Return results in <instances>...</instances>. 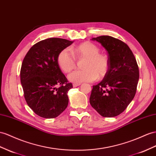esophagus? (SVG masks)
Returning <instances> with one entry per match:
<instances>
[{
    "label": "esophagus",
    "mask_w": 156,
    "mask_h": 156,
    "mask_svg": "<svg viewBox=\"0 0 156 156\" xmlns=\"http://www.w3.org/2000/svg\"><path fill=\"white\" fill-rule=\"evenodd\" d=\"M81 84V83H73V87H78V86H80V85Z\"/></svg>",
    "instance_id": "obj_1"
}]
</instances>
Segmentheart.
Instances as JSON below:
<instances>
[{
    "mask_svg": "<svg viewBox=\"0 0 156 156\" xmlns=\"http://www.w3.org/2000/svg\"><path fill=\"white\" fill-rule=\"evenodd\" d=\"M73 53L78 60L85 59L83 63V70H77L70 73L69 80L76 83L90 82L105 77L108 74L110 62L109 58L105 54L99 53L100 50L94 43L86 42L75 47ZM57 62L61 69L66 73L73 70L76 65V61L68 49L60 52Z\"/></svg>",
    "mask_w": 156,
    "mask_h": 156,
    "instance_id": "b5f03b06",
    "label": "heart"
}]
</instances>
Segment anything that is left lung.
<instances>
[{
	"instance_id": "1",
	"label": "left lung",
	"mask_w": 156,
	"mask_h": 156,
	"mask_svg": "<svg viewBox=\"0 0 156 156\" xmlns=\"http://www.w3.org/2000/svg\"><path fill=\"white\" fill-rule=\"evenodd\" d=\"M101 43L108 53L110 68L103 80L93 86L90 103L104 117L122 113L134 98L139 79V69L129 47L109 35L91 39Z\"/></svg>"
}]
</instances>
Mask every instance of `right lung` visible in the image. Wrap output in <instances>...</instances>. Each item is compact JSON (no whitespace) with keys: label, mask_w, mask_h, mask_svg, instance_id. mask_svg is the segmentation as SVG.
Returning a JSON list of instances; mask_svg holds the SVG:
<instances>
[{"label":"right lung","mask_w":156,"mask_h":156,"mask_svg":"<svg viewBox=\"0 0 156 156\" xmlns=\"http://www.w3.org/2000/svg\"><path fill=\"white\" fill-rule=\"evenodd\" d=\"M74 41L49 38L35 43L23 60L20 80L27 105L39 117L53 119L69 104L68 82L58 65L60 52Z\"/></svg>","instance_id":"right-lung-1"}]
</instances>
